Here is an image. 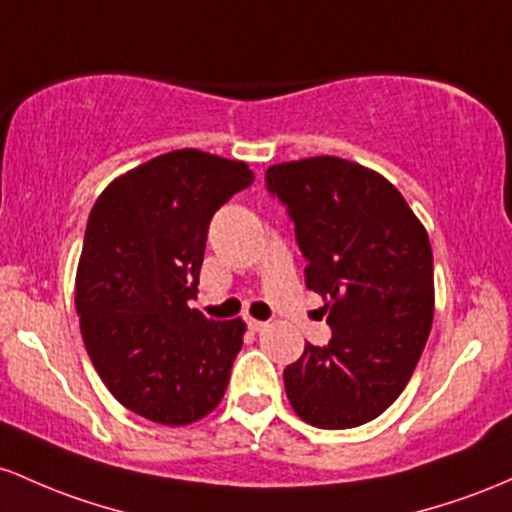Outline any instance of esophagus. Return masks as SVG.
I'll list each match as a JSON object with an SVG mask.
<instances>
[{"label":"esophagus","mask_w":512,"mask_h":512,"mask_svg":"<svg viewBox=\"0 0 512 512\" xmlns=\"http://www.w3.org/2000/svg\"><path fill=\"white\" fill-rule=\"evenodd\" d=\"M246 326H249L251 331L254 333H258V331H263L268 326V321H258V319H246Z\"/></svg>","instance_id":"1"}]
</instances>
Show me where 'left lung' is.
<instances>
[{"label": "left lung", "mask_w": 512, "mask_h": 512, "mask_svg": "<svg viewBox=\"0 0 512 512\" xmlns=\"http://www.w3.org/2000/svg\"><path fill=\"white\" fill-rule=\"evenodd\" d=\"M268 193L295 222L304 283L326 304L331 341L304 346L283 372L302 421L363 426L409 384L433 324V251L426 227L377 171L338 157L275 164Z\"/></svg>", "instance_id": "8db88e82"}]
</instances>
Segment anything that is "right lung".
Instances as JSON below:
<instances>
[{"label": "right lung", "instance_id": "obj_1", "mask_svg": "<svg viewBox=\"0 0 512 512\" xmlns=\"http://www.w3.org/2000/svg\"><path fill=\"white\" fill-rule=\"evenodd\" d=\"M254 183L244 162L176 149L116 179L86 222L77 314L91 363L120 404L186 426L225 396L241 319H205L198 295L210 220Z\"/></svg>", "mask_w": 512, "mask_h": 512}]
</instances>
